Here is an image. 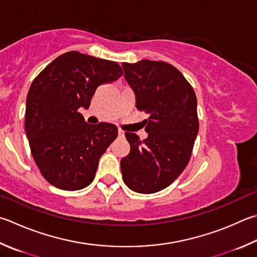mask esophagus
<instances>
[{
	"label": "esophagus",
	"mask_w": 257,
	"mask_h": 257,
	"mask_svg": "<svg viewBox=\"0 0 257 257\" xmlns=\"http://www.w3.org/2000/svg\"><path fill=\"white\" fill-rule=\"evenodd\" d=\"M118 135H119V137H123V135H124V132H123V130H121V129H119V130H118Z\"/></svg>",
	"instance_id": "esophagus-1"
}]
</instances>
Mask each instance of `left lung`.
Masks as SVG:
<instances>
[{
    "instance_id": "8db88e82",
    "label": "left lung",
    "mask_w": 257,
    "mask_h": 257,
    "mask_svg": "<svg viewBox=\"0 0 257 257\" xmlns=\"http://www.w3.org/2000/svg\"><path fill=\"white\" fill-rule=\"evenodd\" d=\"M124 78L136 94V108L148 137L125 133L130 152L120 162L124 184L138 193L165 189L184 171L199 132L197 96L179 69L166 62L122 63Z\"/></svg>"
}]
</instances>
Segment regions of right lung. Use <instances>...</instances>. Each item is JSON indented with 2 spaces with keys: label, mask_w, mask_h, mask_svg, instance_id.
I'll return each mask as SVG.
<instances>
[{
  "label": "right lung",
  "mask_w": 257,
  "mask_h": 257,
  "mask_svg": "<svg viewBox=\"0 0 257 257\" xmlns=\"http://www.w3.org/2000/svg\"><path fill=\"white\" fill-rule=\"evenodd\" d=\"M122 74L115 62L68 51L32 81L26 134L32 157L51 185L76 191L94 180L100 157L118 136V128L108 122L88 124L78 110L88 109L97 86Z\"/></svg>",
  "instance_id": "1"
}]
</instances>
